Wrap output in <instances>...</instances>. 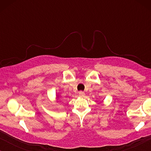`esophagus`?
<instances>
[{
  "label": "esophagus",
  "instance_id": "1",
  "mask_svg": "<svg viewBox=\"0 0 151 151\" xmlns=\"http://www.w3.org/2000/svg\"><path fill=\"white\" fill-rule=\"evenodd\" d=\"M79 93V96L80 97H84V95H85V93H84V92H83V91H80L79 93Z\"/></svg>",
  "mask_w": 151,
  "mask_h": 151
}]
</instances>
